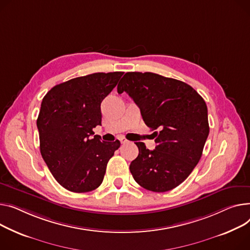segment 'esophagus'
<instances>
[{
	"label": "esophagus",
	"mask_w": 250,
	"mask_h": 250,
	"mask_svg": "<svg viewBox=\"0 0 250 250\" xmlns=\"http://www.w3.org/2000/svg\"><path fill=\"white\" fill-rule=\"evenodd\" d=\"M120 141H121V143H122V144H126V143H128V141L126 140V138H125V137H124V136L120 137Z\"/></svg>",
	"instance_id": "esophagus-1"
}]
</instances>
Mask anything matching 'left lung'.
I'll return each instance as SVG.
<instances>
[{"mask_svg":"<svg viewBox=\"0 0 250 250\" xmlns=\"http://www.w3.org/2000/svg\"><path fill=\"white\" fill-rule=\"evenodd\" d=\"M126 92L155 131L156 147L136 143L139 156L129 165L135 181L153 192H167L184 182L200 160L209 135L202 96L187 83L152 72H126L118 92Z\"/></svg>","mask_w":250,"mask_h":250,"instance_id":"obj_1","label":"left lung"}]
</instances>
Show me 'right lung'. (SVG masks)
Listing matches in <instances>:
<instances>
[{
	"instance_id": "right-lung-1",
	"label": "right lung",
	"mask_w": 250,
	"mask_h": 250,
	"mask_svg": "<svg viewBox=\"0 0 250 250\" xmlns=\"http://www.w3.org/2000/svg\"><path fill=\"white\" fill-rule=\"evenodd\" d=\"M124 72H98L60 83L44 96L37 119L40 152L59 184L75 193L101 186L106 165L121 146L102 142L101 104Z\"/></svg>"
}]
</instances>
